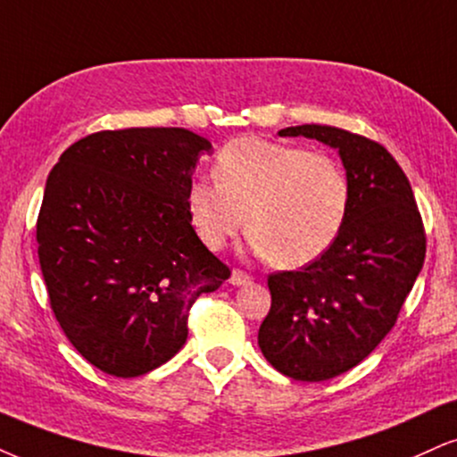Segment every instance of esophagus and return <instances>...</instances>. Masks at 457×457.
<instances>
[{
	"instance_id": "1",
	"label": "esophagus",
	"mask_w": 457,
	"mask_h": 457,
	"mask_svg": "<svg viewBox=\"0 0 457 457\" xmlns=\"http://www.w3.org/2000/svg\"><path fill=\"white\" fill-rule=\"evenodd\" d=\"M252 279V275L250 273H245V271H241V269H233V273H230V284L233 286H244V284H247V281Z\"/></svg>"
}]
</instances>
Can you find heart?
<instances>
[{
    "label": "heart",
    "mask_w": 457,
    "mask_h": 457,
    "mask_svg": "<svg viewBox=\"0 0 457 457\" xmlns=\"http://www.w3.org/2000/svg\"><path fill=\"white\" fill-rule=\"evenodd\" d=\"M213 179H193L186 188L199 239L222 250L247 224L254 250L284 269L313 262L335 244L352 199L347 171L335 156L261 137L224 145Z\"/></svg>",
    "instance_id": "1"
}]
</instances>
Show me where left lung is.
I'll list each match as a JSON object with an SVG mask.
<instances>
[{
    "mask_svg": "<svg viewBox=\"0 0 457 457\" xmlns=\"http://www.w3.org/2000/svg\"><path fill=\"white\" fill-rule=\"evenodd\" d=\"M281 137L339 150L352 199L345 224L322 256L269 275L271 309L258 330L264 358L296 381H326L362 362L396 324L424 267L426 230L404 171L384 145L328 125Z\"/></svg>",
    "mask_w": 457,
    "mask_h": 457,
    "instance_id": "left-lung-1",
    "label": "left lung"
}]
</instances>
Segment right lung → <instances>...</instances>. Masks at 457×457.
<instances>
[{"label": "right lung", "instance_id": "add662e5", "mask_svg": "<svg viewBox=\"0 0 457 457\" xmlns=\"http://www.w3.org/2000/svg\"><path fill=\"white\" fill-rule=\"evenodd\" d=\"M205 137L179 127L99 131L46 179L37 256L56 322L93 366L139 377L188 337V312L230 269L196 237L186 188Z\"/></svg>", "mask_w": 457, "mask_h": 457}]
</instances>
